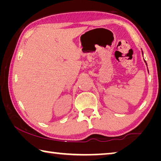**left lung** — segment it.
Wrapping results in <instances>:
<instances>
[{"instance_id": "obj_1", "label": "left lung", "mask_w": 161, "mask_h": 161, "mask_svg": "<svg viewBox=\"0 0 161 161\" xmlns=\"http://www.w3.org/2000/svg\"><path fill=\"white\" fill-rule=\"evenodd\" d=\"M144 61H145V62H146V60H144ZM146 65H147V64H146Z\"/></svg>"}]
</instances>
